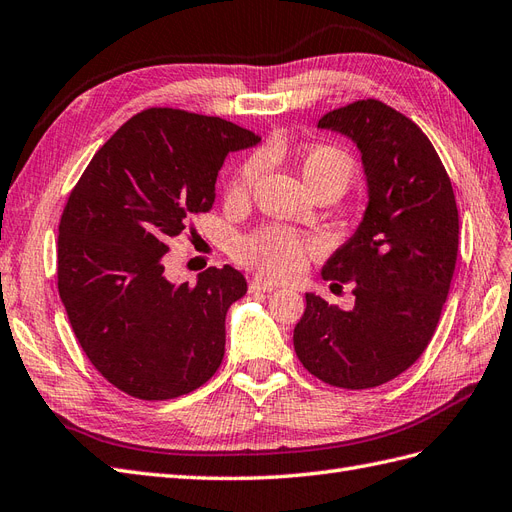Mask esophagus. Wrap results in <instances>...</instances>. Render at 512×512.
I'll list each match as a JSON object with an SVG mask.
<instances>
[{"label": "esophagus", "instance_id": "obj_1", "mask_svg": "<svg viewBox=\"0 0 512 512\" xmlns=\"http://www.w3.org/2000/svg\"><path fill=\"white\" fill-rule=\"evenodd\" d=\"M248 289H251V291H274V289H276V283L261 279V276H255V279H253L251 283H248Z\"/></svg>", "mask_w": 512, "mask_h": 512}]
</instances>
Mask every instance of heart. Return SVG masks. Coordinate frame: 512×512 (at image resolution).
<instances>
[{
  "mask_svg": "<svg viewBox=\"0 0 512 512\" xmlns=\"http://www.w3.org/2000/svg\"><path fill=\"white\" fill-rule=\"evenodd\" d=\"M261 167H264V158L255 156L248 160L229 186V199H246ZM302 175L311 188L324 182H339L347 188L354 178V160L334 145H317L302 156ZM311 251H315L311 238L281 225H268L238 238L233 244V259L270 279H291L302 270L306 255Z\"/></svg>",
  "mask_w": 512,
  "mask_h": 512,
  "instance_id": "1",
  "label": "heart"
}]
</instances>
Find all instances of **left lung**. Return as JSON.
<instances>
[{
	"label": "left lung",
	"mask_w": 512,
	"mask_h": 512,
	"mask_svg": "<svg viewBox=\"0 0 512 512\" xmlns=\"http://www.w3.org/2000/svg\"><path fill=\"white\" fill-rule=\"evenodd\" d=\"M317 126L358 145L369 203L321 270L326 281L354 283V309L306 294L294 347L321 382L375 388L410 369L437 328L457 264V201L429 137L384 102L356 100Z\"/></svg>",
	"instance_id": "obj_1"
}]
</instances>
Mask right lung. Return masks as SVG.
I'll return each instance as SVG.
<instances>
[{
	"label": "right lung",
	"instance_id": "obj_1",
	"mask_svg": "<svg viewBox=\"0 0 512 512\" xmlns=\"http://www.w3.org/2000/svg\"><path fill=\"white\" fill-rule=\"evenodd\" d=\"M255 143L227 120L152 107L102 145L70 191L57 289L85 356L130 397H182L221 367L225 317L246 279L223 266L195 285L171 283L165 255L188 218L212 208L227 154Z\"/></svg>",
	"mask_w": 512,
	"mask_h": 512
}]
</instances>
